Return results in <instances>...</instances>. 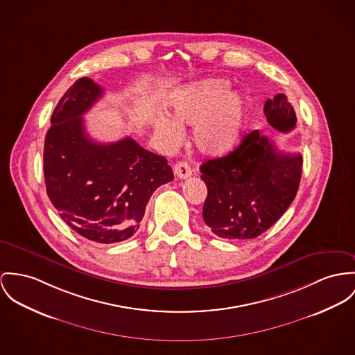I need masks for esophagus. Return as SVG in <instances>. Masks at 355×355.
<instances>
[{"instance_id": "esophagus-1", "label": "esophagus", "mask_w": 355, "mask_h": 355, "mask_svg": "<svg viewBox=\"0 0 355 355\" xmlns=\"http://www.w3.org/2000/svg\"><path fill=\"white\" fill-rule=\"evenodd\" d=\"M174 174L181 180H187L191 175V166L187 162H178L174 166Z\"/></svg>"}]
</instances>
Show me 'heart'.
<instances>
[{
    "mask_svg": "<svg viewBox=\"0 0 355 355\" xmlns=\"http://www.w3.org/2000/svg\"><path fill=\"white\" fill-rule=\"evenodd\" d=\"M230 83L211 78L196 82L171 103V119L154 121L157 137L164 146H174L181 137L180 127L193 125L191 143L205 157H223L232 151L242 137L247 103L239 93H230Z\"/></svg>",
    "mask_w": 355,
    "mask_h": 355,
    "instance_id": "obj_1",
    "label": "heart"
}]
</instances>
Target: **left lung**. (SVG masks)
Here are the masks:
<instances>
[{"label":"left lung","mask_w":355,"mask_h":355,"mask_svg":"<svg viewBox=\"0 0 355 355\" xmlns=\"http://www.w3.org/2000/svg\"><path fill=\"white\" fill-rule=\"evenodd\" d=\"M268 123L281 132L296 127V113L279 93L265 103ZM208 188L202 218L224 239H252L269 230L289 208L300 185L302 157L277 150L258 130L225 157L201 164Z\"/></svg>","instance_id":"1"}]
</instances>
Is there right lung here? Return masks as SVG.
I'll list each match as a JSON object with an SVG mask.
<instances>
[{
    "instance_id": "1",
    "label": "right lung",
    "mask_w": 355,
    "mask_h": 355,
    "mask_svg": "<svg viewBox=\"0 0 355 355\" xmlns=\"http://www.w3.org/2000/svg\"><path fill=\"white\" fill-rule=\"evenodd\" d=\"M104 89L80 78L59 100L44 140V181L59 216L83 238L116 243L131 238L151 194L174 180L167 159L131 137L97 143L82 114Z\"/></svg>"
}]
</instances>
